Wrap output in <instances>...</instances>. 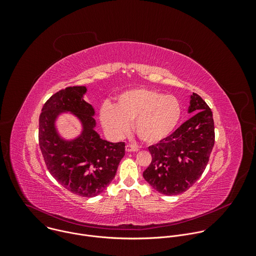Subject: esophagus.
<instances>
[{
	"label": "esophagus",
	"mask_w": 256,
	"mask_h": 256,
	"mask_svg": "<svg viewBox=\"0 0 256 256\" xmlns=\"http://www.w3.org/2000/svg\"><path fill=\"white\" fill-rule=\"evenodd\" d=\"M126 152H136L138 148L134 144H126Z\"/></svg>",
	"instance_id": "obj_1"
}]
</instances>
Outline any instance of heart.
<instances>
[{
  "label": "heart",
  "mask_w": 256,
  "mask_h": 256,
  "mask_svg": "<svg viewBox=\"0 0 256 256\" xmlns=\"http://www.w3.org/2000/svg\"><path fill=\"white\" fill-rule=\"evenodd\" d=\"M181 116L179 101L152 89H132L122 93L116 105L104 103L100 108V122L107 132L122 136L132 122L134 130L147 144H156L167 138Z\"/></svg>",
  "instance_id": "heart-1"
}]
</instances>
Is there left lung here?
Wrapping results in <instances>:
<instances>
[{"mask_svg":"<svg viewBox=\"0 0 256 256\" xmlns=\"http://www.w3.org/2000/svg\"><path fill=\"white\" fill-rule=\"evenodd\" d=\"M190 114H194L163 140L148 148L152 162L142 173L158 192L176 196L186 192L202 176L214 144L212 112L194 93Z\"/></svg>","mask_w":256,"mask_h":256,"instance_id":"1","label":"left lung"}]
</instances>
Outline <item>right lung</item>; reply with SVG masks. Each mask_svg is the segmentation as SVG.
<instances>
[{"mask_svg": "<svg viewBox=\"0 0 256 256\" xmlns=\"http://www.w3.org/2000/svg\"><path fill=\"white\" fill-rule=\"evenodd\" d=\"M84 86L66 87L54 94L40 116V147L52 177L68 192L84 198L100 194L116 174L124 156V142H110L95 132L94 109L86 102ZM62 111L78 116L84 124L80 137L70 142L60 139L54 122Z\"/></svg>", "mask_w": 256, "mask_h": 256, "instance_id": "obj_1", "label": "right lung"}]
</instances>
